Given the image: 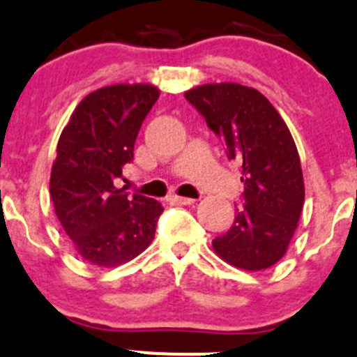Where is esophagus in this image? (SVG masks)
Returning <instances> with one entry per match:
<instances>
[{"label":"esophagus","mask_w":357,"mask_h":357,"mask_svg":"<svg viewBox=\"0 0 357 357\" xmlns=\"http://www.w3.org/2000/svg\"><path fill=\"white\" fill-rule=\"evenodd\" d=\"M172 201L178 202V204H185V206H190L194 204L195 199H190V197H179V195H172Z\"/></svg>","instance_id":"esophagus-1"}]
</instances>
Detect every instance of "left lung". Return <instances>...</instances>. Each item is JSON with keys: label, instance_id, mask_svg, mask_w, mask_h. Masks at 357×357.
Returning a JSON list of instances; mask_svg holds the SVG:
<instances>
[{"label": "left lung", "instance_id": "obj_1", "mask_svg": "<svg viewBox=\"0 0 357 357\" xmlns=\"http://www.w3.org/2000/svg\"><path fill=\"white\" fill-rule=\"evenodd\" d=\"M185 98L224 141L227 158L241 163L243 206L231 229L213 239V248L248 271L276 264L305 202L301 163L287 125L264 95L234 82L199 86Z\"/></svg>", "mask_w": 357, "mask_h": 357}]
</instances>
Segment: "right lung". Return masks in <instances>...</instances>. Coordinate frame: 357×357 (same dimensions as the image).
Here are the masks:
<instances>
[{
	"label": "right lung",
	"mask_w": 357,
	"mask_h": 357,
	"mask_svg": "<svg viewBox=\"0 0 357 357\" xmlns=\"http://www.w3.org/2000/svg\"><path fill=\"white\" fill-rule=\"evenodd\" d=\"M158 95L149 84L96 89L61 132L51 199L63 229L89 264L112 268L132 261L155 238L162 204L130 195L116 183L133 160L139 130Z\"/></svg>",
	"instance_id": "right-lung-1"
}]
</instances>
